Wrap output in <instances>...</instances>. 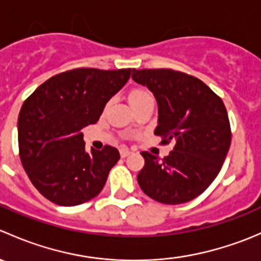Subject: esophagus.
Wrapping results in <instances>:
<instances>
[{"label": "esophagus", "mask_w": 261, "mask_h": 261, "mask_svg": "<svg viewBox=\"0 0 261 261\" xmlns=\"http://www.w3.org/2000/svg\"><path fill=\"white\" fill-rule=\"evenodd\" d=\"M130 154H131V150H128L127 147H121V149H120L121 158H126L127 155H130Z\"/></svg>", "instance_id": "obj_1"}]
</instances>
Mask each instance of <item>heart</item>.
Masks as SVG:
<instances>
[{
  "label": "heart",
  "mask_w": 261,
  "mask_h": 261,
  "mask_svg": "<svg viewBox=\"0 0 261 261\" xmlns=\"http://www.w3.org/2000/svg\"><path fill=\"white\" fill-rule=\"evenodd\" d=\"M147 96H151V94L149 93V92L144 91V89H134V91H131L130 96H128V101L134 102V101H138V99L140 98H144V97H147Z\"/></svg>",
  "instance_id": "heart-1"
}]
</instances>
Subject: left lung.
Masks as SVG:
<instances>
[{"instance_id": "1", "label": "left lung", "mask_w": 261, "mask_h": 261, "mask_svg": "<svg viewBox=\"0 0 261 261\" xmlns=\"http://www.w3.org/2000/svg\"><path fill=\"white\" fill-rule=\"evenodd\" d=\"M158 103L155 135L175 141L168 156L147 151L138 183L150 198L165 204L192 201L203 193L222 168L231 128L222 99L201 80L173 69H133Z\"/></svg>"}]
</instances>
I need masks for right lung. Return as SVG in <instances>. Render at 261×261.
<instances>
[{
    "instance_id": "right-lung-1",
    "label": "right lung",
    "mask_w": 261,
    "mask_h": 261,
    "mask_svg": "<svg viewBox=\"0 0 261 261\" xmlns=\"http://www.w3.org/2000/svg\"><path fill=\"white\" fill-rule=\"evenodd\" d=\"M131 69L78 68L49 78L23 102L17 121L20 159L36 189L59 206H77L103 188L120 159L114 146L86 151L81 130L96 123Z\"/></svg>"
}]
</instances>
